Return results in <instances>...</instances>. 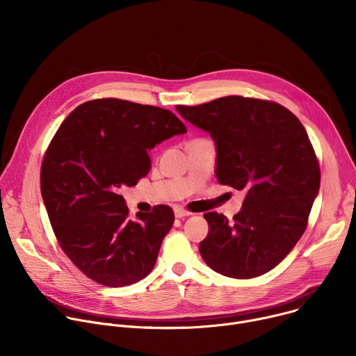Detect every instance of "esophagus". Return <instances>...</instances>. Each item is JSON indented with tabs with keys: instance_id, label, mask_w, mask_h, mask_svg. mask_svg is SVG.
<instances>
[{
	"instance_id": "esophagus-1",
	"label": "esophagus",
	"mask_w": 356,
	"mask_h": 356,
	"mask_svg": "<svg viewBox=\"0 0 356 356\" xmlns=\"http://www.w3.org/2000/svg\"><path fill=\"white\" fill-rule=\"evenodd\" d=\"M191 213H188L187 210L181 209V207H175V217L176 218H184V217H188Z\"/></svg>"
}]
</instances>
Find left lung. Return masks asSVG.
Returning a JSON list of instances; mask_svg holds the SVG:
<instances>
[{"instance_id":"left-lung-1","label":"left lung","mask_w":356,"mask_h":356,"mask_svg":"<svg viewBox=\"0 0 356 356\" xmlns=\"http://www.w3.org/2000/svg\"><path fill=\"white\" fill-rule=\"evenodd\" d=\"M176 110L213 138L217 180L246 193L231 222L218 213L204 214L209 234L198 246L202 259L234 279L265 275L301 238L320 190L306 129L287 108L239 95Z\"/></svg>"}]
</instances>
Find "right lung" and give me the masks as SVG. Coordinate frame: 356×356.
Returning <instances> with one entry per match:
<instances>
[{
    "mask_svg": "<svg viewBox=\"0 0 356 356\" xmlns=\"http://www.w3.org/2000/svg\"><path fill=\"white\" fill-rule=\"evenodd\" d=\"M186 132L169 110L117 98L87 101L58 129L42 163V198L63 252L91 280L122 287L154 269L175 214L158 206L131 220L118 191L149 173L150 149Z\"/></svg>",
    "mask_w": 356,
    "mask_h": 356,
    "instance_id": "right-lung-1",
    "label": "right lung"
}]
</instances>
